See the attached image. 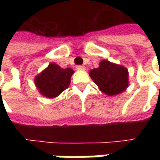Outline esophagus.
Returning a JSON list of instances; mask_svg holds the SVG:
<instances>
[{
	"mask_svg": "<svg viewBox=\"0 0 160 160\" xmlns=\"http://www.w3.org/2000/svg\"><path fill=\"white\" fill-rule=\"evenodd\" d=\"M75 69H76L77 70H85V67L84 66V65H76Z\"/></svg>",
	"mask_w": 160,
	"mask_h": 160,
	"instance_id": "34e87169",
	"label": "esophagus"
}]
</instances>
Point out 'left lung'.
<instances>
[{
  "instance_id": "1",
  "label": "left lung",
  "mask_w": 160,
  "mask_h": 160,
  "mask_svg": "<svg viewBox=\"0 0 160 160\" xmlns=\"http://www.w3.org/2000/svg\"><path fill=\"white\" fill-rule=\"evenodd\" d=\"M90 76L106 95H119L129 86V72L126 68L103 60L100 66L90 71Z\"/></svg>"
}]
</instances>
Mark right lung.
<instances>
[{"mask_svg":"<svg viewBox=\"0 0 160 160\" xmlns=\"http://www.w3.org/2000/svg\"><path fill=\"white\" fill-rule=\"evenodd\" d=\"M73 74L72 69H62L51 63L35 78V85L42 95L50 99L55 98L69 87Z\"/></svg>","mask_w":160,"mask_h":160,"instance_id":"obj_1","label":"right lung"}]
</instances>
